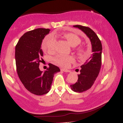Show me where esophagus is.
Instances as JSON below:
<instances>
[{"label": "esophagus", "mask_w": 123, "mask_h": 123, "mask_svg": "<svg viewBox=\"0 0 123 123\" xmlns=\"http://www.w3.org/2000/svg\"><path fill=\"white\" fill-rule=\"evenodd\" d=\"M61 71L64 72H66V73H70L71 72L70 70H67V69H65V68H61Z\"/></svg>", "instance_id": "esophagus-1"}]
</instances>
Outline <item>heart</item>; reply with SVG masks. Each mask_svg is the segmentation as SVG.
I'll return each instance as SVG.
<instances>
[{
  "mask_svg": "<svg viewBox=\"0 0 123 123\" xmlns=\"http://www.w3.org/2000/svg\"><path fill=\"white\" fill-rule=\"evenodd\" d=\"M64 37L67 40L72 47H76L81 43V39L78 36L72 33H67L64 34ZM56 40L52 34H49L45 37L42 43V49L44 52H53L55 49ZM75 50L80 57H85L87 55L86 49L82 46L75 48ZM53 60L57 64L62 67H67L71 62L74 61V57L71 56L59 55L53 58Z\"/></svg>",
  "mask_w": 123,
  "mask_h": 123,
  "instance_id": "obj_1",
  "label": "heart"
}]
</instances>
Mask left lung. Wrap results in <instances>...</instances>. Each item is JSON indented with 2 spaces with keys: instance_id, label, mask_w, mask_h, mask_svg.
<instances>
[{
  "instance_id": "obj_1",
  "label": "left lung",
  "mask_w": 123,
  "mask_h": 123,
  "mask_svg": "<svg viewBox=\"0 0 123 123\" xmlns=\"http://www.w3.org/2000/svg\"><path fill=\"white\" fill-rule=\"evenodd\" d=\"M83 31L89 37L92 47L93 53L86 62L80 66V74L78 75V79L74 84L70 85L72 90L78 93H82L89 90L93 86L98 75L101 66L102 44L96 33L89 27L81 25H74Z\"/></svg>"
}]
</instances>
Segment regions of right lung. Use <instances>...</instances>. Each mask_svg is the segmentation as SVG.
I'll return each mask as SVG.
<instances>
[{"instance_id":"1","label":"right lung","mask_w":123,"mask_h":123,"mask_svg":"<svg viewBox=\"0 0 123 123\" xmlns=\"http://www.w3.org/2000/svg\"><path fill=\"white\" fill-rule=\"evenodd\" d=\"M49 31V29L44 28L27 31L15 46V63L19 78L27 90L38 96L48 93L54 74L60 71L58 67L50 63L44 73L39 68L43 56L42 42Z\"/></svg>"}]
</instances>
